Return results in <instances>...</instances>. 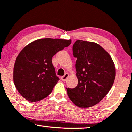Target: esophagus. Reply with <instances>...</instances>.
<instances>
[{
  "mask_svg": "<svg viewBox=\"0 0 132 132\" xmlns=\"http://www.w3.org/2000/svg\"><path fill=\"white\" fill-rule=\"evenodd\" d=\"M69 77V74H68V73H65V75H64V76H62L61 77V80L63 81H65L66 80V79H67L68 77Z\"/></svg>",
  "mask_w": 132,
  "mask_h": 132,
  "instance_id": "obj_1",
  "label": "esophagus"
}]
</instances>
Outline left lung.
<instances>
[{"mask_svg":"<svg viewBox=\"0 0 132 132\" xmlns=\"http://www.w3.org/2000/svg\"><path fill=\"white\" fill-rule=\"evenodd\" d=\"M78 84L66 88L68 95L79 108L94 106L104 98L113 86L116 75L109 54L94 42L77 40L73 45Z\"/></svg>","mask_w":132,"mask_h":132,"instance_id":"obj_1","label":"left lung"}]
</instances>
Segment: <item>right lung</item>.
<instances>
[{"label": "right lung", "mask_w": 132, "mask_h": 132, "mask_svg": "<svg viewBox=\"0 0 132 132\" xmlns=\"http://www.w3.org/2000/svg\"><path fill=\"white\" fill-rule=\"evenodd\" d=\"M71 43V40L42 38L28 44L21 51L14 66L13 80L23 97L36 102L51 93L59 80L52 58Z\"/></svg>", "instance_id": "obj_1"}]
</instances>
